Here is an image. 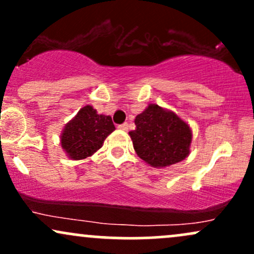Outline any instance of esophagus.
Segmentation results:
<instances>
[{"label": "esophagus", "mask_w": 254, "mask_h": 254, "mask_svg": "<svg viewBox=\"0 0 254 254\" xmlns=\"http://www.w3.org/2000/svg\"><path fill=\"white\" fill-rule=\"evenodd\" d=\"M118 129H121L123 131H127V129H129V125H127V123H123V124L118 125Z\"/></svg>", "instance_id": "1"}]
</instances>
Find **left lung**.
Masks as SVG:
<instances>
[{
    "label": "left lung",
    "mask_w": 254,
    "mask_h": 254,
    "mask_svg": "<svg viewBox=\"0 0 254 254\" xmlns=\"http://www.w3.org/2000/svg\"><path fill=\"white\" fill-rule=\"evenodd\" d=\"M135 125L136 129L129 132L133 149L151 167H168L190 154V125L173 111L149 104L136 116Z\"/></svg>",
    "instance_id": "obj_1"
}]
</instances>
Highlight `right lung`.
Returning <instances> with one entry per match:
<instances>
[{"label":"right lung","mask_w":254,"mask_h":254,"mask_svg":"<svg viewBox=\"0 0 254 254\" xmlns=\"http://www.w3.org/2000/svg\"><path fill=\"white\" fill-rule=\"evenodd\" d=\"M115 130L110 116L98 115L97 110L87 105L65 124L61 133V145L69 159L83 160L100 149Z\"/></svg>","instance_id":"obj_1"}]
</instances>
